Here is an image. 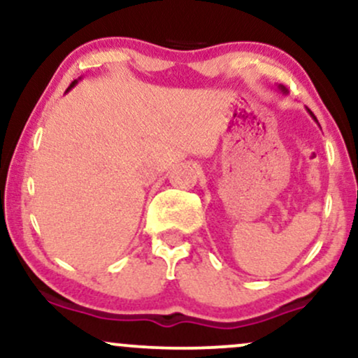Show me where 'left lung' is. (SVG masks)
Returning a JSON list of instances; mask_svg holds the SVG:
<instances>
[{"mask_svg":"<svg viewBox=\"0 0 358 358\" xmlns=\"http://www.w3.org/2000/svg\"><path fill=\"white\" fill-rule=\"evenodd\" d=\"M278 89H279V90H281V92H282V94H285V96H286V94H287V89L285 87V85H281V84H279V85H278ZM306 110H308V113H310V116H311V117H313V119H315V121H316V117L313 116V113H311V110H310V109H306ZM316 122H318V121H316Z\"/></svg>","mask_w":358,"mask_h":358,"instance_id":"left-lung-1","label":"left lung"}]
</instances>
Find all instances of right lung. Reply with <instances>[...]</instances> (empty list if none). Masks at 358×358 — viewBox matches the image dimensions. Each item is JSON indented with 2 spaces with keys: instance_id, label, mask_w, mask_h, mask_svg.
I'll list each match as a JSON object with an SVG mask.
<instances>
[{
  "instance_id": "add662e5",
  "label": "right lung",
  "mask_w": 358,
  "mask_h": 358,
  "mask_svg": "<svg viewBox=\"0 0 358 358\" xmlns=\"http://www.w3.org/2000/svg\"><path fill=\"white\" fill-rule=\"evenodd\" d=\"M80 79H82V77H80ZM80 79H79V80H80ZM79 80H73V82H72V84H71V87H69V89H67V92H69V90H71L72 87H76V85H77V82H79Z\"/></svg>"
}]
</instances>
